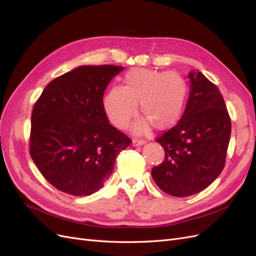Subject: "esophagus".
<instances>
[{
    "label": "esophagus",
    "instance_id": "obj_1",
    "mask_svg": "<svg viewBox=\"0 0 256 256\" xmlns=\"http://www.w3.org/2000/svg\"><path fill=\"white\" fill-rule=\"evenodd\" d=\"M144 144H146V142L144 140H137V138L133 140V146H134V147H140V146H142Z\"/></svg>",
    "mask_w": 256,
    "mask_h": 256
}]
</instances>
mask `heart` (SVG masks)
Instances as JSON below:
<instances>
[{"label":"heart","instance_id":"obj_1","mask_svg":"<svg viewBox=\"0 0 256 256\" xmlns=\"http://www.w3.org/2000/svg\"><path fill=\"white\" fill-rule=\"evenodd\" d=\"M188 84L177 72L151 68H132L124 77V86H114L104 98L108 119L118 128H126L140 112L133 130L144 132L151 126L158 130H168L176 124L184 112L188 98Z\"/></svg>","mask_w":256,"mask_h":256}]
</instances>
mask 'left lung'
<instances>
[{
  "mask_svg": "<svg viewBox=\"0 0 256 256\" xmlns=\"http://www.w3.org/2000/svg\"><path fill=\"white\" fill-rule=\"evenodd\" d=\"M190 94L179 122L156 142L165 151L152 178L163 192L186 197L200 193L224 168L232 124L218 86L200 70H191Z\"/></svg>",
  "mask_w": 256,
  "mask_h": 256,
  "instance_id": "1",
  "label": "left lung"
}]
</instances>
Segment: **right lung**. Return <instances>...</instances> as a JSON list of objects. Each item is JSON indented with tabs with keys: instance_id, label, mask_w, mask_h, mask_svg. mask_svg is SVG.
Masks as SVG:
<instances>
[{
	"instance_id": "obj_1",
	"label": "right lung",
	"mask_w": 256,
	"mask_h": 256,
	"mask_svg": "<svg viewBox=\"0 0 256 256\" xmlns=\"http://www.w3.org/2000/svg\"><path fill=\"white\" fill-rule=\"evenodd\" d=\"M124 70L82 65L54 79L36 102L30 154L45 179L60 191L86 196L103 188L130 138L114 128L103 96Z\"/></svg>"
}]
</instances>
